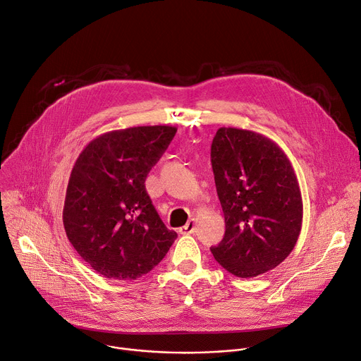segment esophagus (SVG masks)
I'll list each match as a JSON object with an SVG mask.
<instances>
[{
  "instance_id": "obj_1",
  "label": "esophagus",
  "mask_w": 361,
  "mask_h": 361,
  "mask_svg": "<svg viewBox=\"0 0 361 361\" xmlns=\"http://www.w3.org/2000/svg\"><path fill=\"white\" fill-rule=\"evenodd\" d=\"M195 219H190L188 221H187V224H184L183 227H180V235H191V233H194V231H195Z\"/></svg>"
}]
</instances>
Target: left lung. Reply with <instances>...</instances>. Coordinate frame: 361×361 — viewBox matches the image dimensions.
<instances>
[{"label": "left lung", "instance_id": "1", "mask_svg": "<svg viewBox=\"0 0 361 361\" xmlns=\"http://www.w3.org/2000/svg\"><path fill=\"white\" fill-rule=\"evenodd\" d=\"M212 167L226 232L212 253L239 278L276 268L297 245L302 197L292 164L268 137L239 128H219Z\"/></svg>", "mask_w": 361, "mask_h": 361}]
</instances>
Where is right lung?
Here are the masks:
<instances>
[{
  "mask_svg": "<svg viewBox=\"0 0 361 361\" xmlns=\"http://www.w3.org/2000/svg\"><path fill=\"white\" fill-rule=\"evenodd\" d=\"M176 133L169 125L111 130L92 140L75 162L64 231L80 257L105 278L133 281L148 274L177 238L145 190L149 170Z\"/></svg>",
  "mask_w": 361,
  "mask_h": 361,
  "instance_id": "1",
  "label": "right lung"
}]
</instances>
